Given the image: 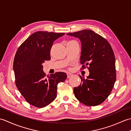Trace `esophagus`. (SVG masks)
<instances>
[{
	"instance_id": "34e87169",
	"label": "esophagus",
	"mask_w": 131,
	"mask_h": 131,
	"mask_svg": "<svg viewBox=\"0 0 131 131\" xmlns=\"http://www.w3.org/2000/svg\"><path fill=\"white\" fill-rule=\"evenodd\" d=\"M72 75H73V74H71L70 73H67V78H68L71 77Z\"/></svg>"
}]
</instances>
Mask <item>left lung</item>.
<instances>
[{
    "instance_id": "obj_1",
    "label": "left lung",
    "mask_w": 131,
    "mask_h": 131,
    "mask_svg": "<svg viewBox=\"0 0 131 131\" xmlns=\"http://www.w3.org/2000/svg\"><path fill=\"white\" fill-rule=\"evenodd\" d=\"M79 39L82 51L80 63L88 65L87 79L79 76L81 83L74 88V95L87 106L101 104L109 95L116 80L115 56L109 43L92 30L66 34Z\"/></svg>"
}]
</instances>
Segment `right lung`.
Masks as SVG:
<instances>
[{
	"mask_svg": "<svg viewBox=\"0 0 131 131\" xmlns=\"http://www.w3.org/2000/svg\"><path fill=\"white\" fill-rule=\"evenodd\" d=\"M64 33L39 31L27 38L19 47L13 61L16 85L30 105L44 107L57 96V84L67 75L58 72L46 77L42 63L51 59L50 49L54 41Z\"/></svg>",
	"mask_w": 131,
	"mask_h": 131,
	"instance_id": "1",
	"label": "right lung"
}]
</instances>
